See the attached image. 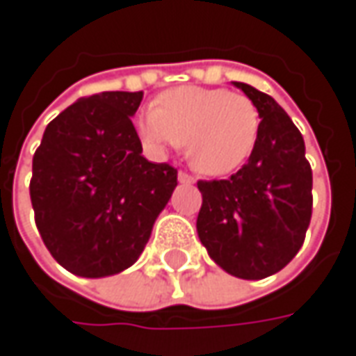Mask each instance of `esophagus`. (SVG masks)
<instances>
[{"mask_svg":"<svg viewBox=\"0 0 356 356\" xmlns=\"http://www.w3.org/2000/svg\"><path fill=\"white\" fill-rule=\"evenodd\" d=\"M178 180H180L182 184H194V182H196V178H194L192 174H188V172H184V170L178 172Z\"/></svg>","mask_w":356,"mask_h":356,"instance_id":"1","label":"esophagus"}]
</instances>
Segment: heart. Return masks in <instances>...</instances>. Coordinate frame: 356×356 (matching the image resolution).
I'll return each instance as SVG.
<instances>
[{"instance_id":"1","label":"heart","mask_w":356,"mask_h":356,"mask_svg":"<svg viewBox=\"0 0 356 356\" xmlns=\"http://www.w3.org/2000/svg\"><path fill=\"white\" fill-rule=\"evenodd\" d=\"M261 117L250 97L208 87H178L144 111L136 132L152 154L186 144L192 166L208 176L241 168L255 150Z\"/></svg>"}]
</instances>
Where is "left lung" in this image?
<instances>
[{"label":"left lung","mask_w":356,"mask_h":356,"mask_svg":"<svg viewBox=\"0 0 356 356\" xmlns=\"http://www.w3.org/2000/svg\"><path fill=\"white\" fill-rule=\"evenodd\" d=\"M252 99L259 138L227 180H198L196 227L213 261L241 280L277 273L301 250L313 210V172L293 120L269 95L234 83Z\"/></svg>","instance_id":"8db88e82"}]
</instances>
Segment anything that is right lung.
Listing matches in <instances>:
<instances>
[{
	"instance_id": "obj_1",
	"label": "right lung",
	"mask_w": 356,
	"mask_h": 356,
	"mask_svg": "<svg viewBox=\"0 0 356 356\" xmlns=\"http://www.w3.org/2000/svg\"><path fill=\"white\" fill-rule=\"evenodd\" d=\"M144 92L106 90L53 118L33 154L35 224L49 253L81 277L115 275L143 253L178 170L148 162L130 117Z\"/></svg>"
}]
</instances>
